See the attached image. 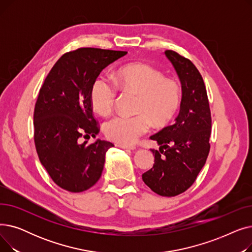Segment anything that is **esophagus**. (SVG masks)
Masks as SVG:
<instances>
[{"instance_id": "obj_1", "label": "esophagus", "mask_w": 252, "mask_h": 252, "mask_svg": "<svg viewBox=\"0 0 252 252\" xmlns=\"http://www.w3.org/2000/svg\"><path fill=\"white\" fill-rule=\"evenodd\" d=\"M118 147H121L123 149H128V150H135L136 147L133 146V145H124V144H118Z\"/></svg>"}]
</instances>
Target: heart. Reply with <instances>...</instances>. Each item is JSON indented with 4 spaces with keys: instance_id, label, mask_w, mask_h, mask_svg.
Masks as SVG:
<instances>
[{
    "instance_id": "obj_1",
    "label": "heart",
    "mask_w": 252,
    "mask_h": 252,
    "mask_svg": "<svg viewBox=\"0 0 252 252\" xmlns=\"http://www.w3.org/2000/svg\"><path fill=\"white\" fill-rule=\"evenodd\" d=\"M117 87L140 95L135 116L116 115L104 125L108 139L124 145L136 143L146 134L152 122L161 126L169 122L181 103V89L177 83L164 79L163 74L145 63H131L119 68L114 75ZM116 98V87L108 77L99 76L91 89L92 106L99 114L112 110Z\"/></svg>"
}]
</instances>
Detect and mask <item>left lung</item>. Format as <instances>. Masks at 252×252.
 <instances>
[{
	"instance_id": "left-lung-1",
	"label": "left lung",
	"mask_w": 252,
	"mask_h": 252,
	"mask_svg": "<svg viewBox=\"0 0 252 252\" xmlns=\"http://www.w3.org/2000/svg\"><path fill=\"white\" fill-rule=\"evenodd\" d=\"M182 88L180 112L175 123L150 139L160 145L154 164L142 175L144 183L156 194L173 197L189 189L205 164L209 153L211 117L203 78L196 66L178 53L167 50Z\"/></svg>"
}]
</instances>
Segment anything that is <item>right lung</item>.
<instances>
[{
    "mask_svg": "<svg viewBox=\"0 0 252 252\" xmlns=\"http://www.w3.org/2000/svg\"><path fill=\"white\" fill-rule=\"evenodd\" d=\"M125 51L81 48L61 56L39 90L33 114L34 144L39 161L51 179L66 191L90 189L100 179L105 155L114 145L96 137L91 89L100 72Z\"/></svg>",
    "mask_w": 252,
    "mask_h": 252,
    "instance_id": "add662e5",
    "label": "right lung"
}]
</instances>
